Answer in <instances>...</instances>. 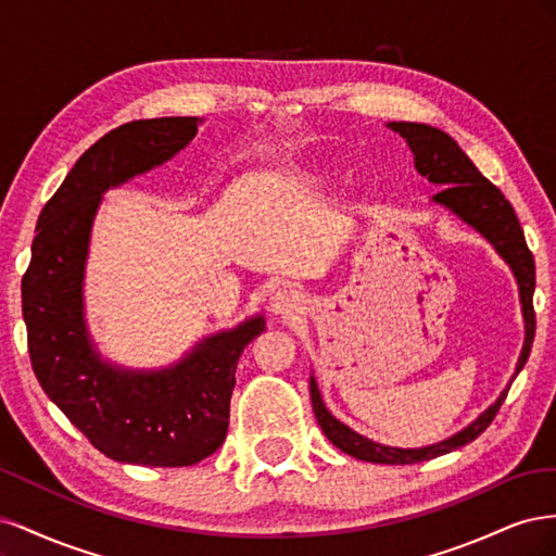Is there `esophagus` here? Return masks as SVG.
Here are the masks:
<instances>
[{
    "label": "esophagus",
    "mask_w": 556,
    "mask_h": 556,
    "mask_svg": "<svg viewBox=\"0 0 556 556\" xmlns=\"http://www.w3.org/2000/svg\"><path fill=\"white\" fill-rule=\"evenodd\" d=\"M271 311L280 317H296L301 313V296L294 290H280L271 296Z\"/></svg>",
    "instance_id": "obj_1"
}]
</instances>
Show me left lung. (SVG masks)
<instances>
[{"mask_svg": "<svg viewBox=\"0 0 556 556\" xmlns=\"http://www.w3.org/2000/svg\"><path fill=\"white\" fill-rule=\"evenodd\" d=\"M401 134L406 143L410 146L415 155V169L429 178L433 185H441V192L433 194L435 204L445 206L452 211L466 225L480 231L482 237L490 241L498 255L506 260L513 268V274L519 285V301H521V313H525V348H521V355L515 368V376L525 368L531 343L535 336V311H533V290H535V262L531 250L527 248L525 231L519 227L517 215L510 206V201L503 197V192L496 188L494 182L486 180L478 166L468 160V155L457 146L450 134L422 125V123H390L387 125ZM513 376V378H515ZM508 396V387L501 392V396L486 408L476 422H470L459 433L450 435V439L427 445V447H390L380 445L366 435L352 431L348 425L339 422L327 406L323 396H319L317 382L311 378V401L313 410L317 417V425L323 427L327 439L343 450L345 454L362 462H374V464H417V462H429L433 457H441L452 450H457L470 441H476L478 435L492 425L496 417L501 403Z\"/></svg>", "mask_w": 556, "mask_h": 556, "instance_id": "8db88e82", "label": "left lung"}]
</instances>
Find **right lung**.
Wrapping results in <instances>:
<instances>
[{
    "mask_svg": "<svg viewBox=\"0 0 556 556\" xmlns=\"http://www.w3.org/2000/svg\"><path fill=\"white\" fill-rule=\"evenodd\" d=\"M199 123L134 121L88 148L43 206L23 276L27 348L41 390L99 452L123 464L192 466L220 447L239 357L264 331V317H250L169 368L127 371L99 357L83 317V271L102 194L172 160Z\"/></svg>",
    "mask_w": 556,
    "mask_h": 556,
    "instance_id": "obj_1",
    "label": "right lung"
}]
</instances>
